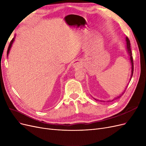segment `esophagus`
<instances>
[{"label": "esophagus", "instance_id": "1", "mask_svg": "<svg viewBox=\"0 0 146 146\" xmlns=\"http://www.w3.org/2000/svg\"><path fill=\"white\" fill-rule=\"evenodd\" d=\"M72 66H73V68H74L75 69H80V63L78 61H75L73 63Z\"/></svg>", "mask_w": 146, "mask_h": 146}]
</instances>
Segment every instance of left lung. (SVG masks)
<instances>
[{
    "instance_id": "8db88e82",
    "label": "left lung",
    "mask_w": 146,
    "mask_h": 146,
    "mask_svg": "<svg viewBox=\"0 0 146 146\" xmlns=\"http://www.w3.org/2000/svg\"><path fill=\"white\" fill-rule=\"evenodd\" d=\"M125 42H126V49H127V52H128V54H129V56H130V63H131V66H132V71H131V72H132V73H131V77H130V80H131V78H132V75H133V57H132V51H131V48H130V40H129V39L128 38V37H125ZM124 92H125V90H124ZM124 92H123L122 94H121V95H120L119 96H118V97H117V98H114L113 100H109V101H108V102H112V101H113L114 100H116L117 98H119V97H121V95H123V94L124 93ZM95 100H96V101H98V100H97V99H95V98H94ZM99 101V100H98ZM102 102H103V101H102ZM103 102H105L104 101Z\"/></svg>"
}]
</instances>
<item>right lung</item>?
<instances>
[{
    "label": "right lung",
    "mask_w": 146,
    "mask_h": 146,
    "mask_svg": "<svg viewBox=\"0 0 146 146\" xmlns=\"http://www.w3.org/2000/svg\"><path fill=\"white\" fill-rule=\"evenodd\" d=\"M14 38H15V37H14V38L12 39V40L11 41V42H10V43H9V45L8 48V51H7V56H8L9 52V50H10V49H11L12 44H13V42H14Z\"/></svg>",
    "instance_id": "right-lung-1"
}]
</instances>
